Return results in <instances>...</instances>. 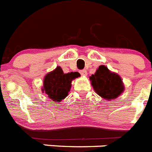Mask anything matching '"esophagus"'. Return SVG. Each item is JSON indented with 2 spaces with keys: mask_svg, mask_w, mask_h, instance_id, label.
I'll list each match as a JSON object with an SVG mask.
<instances>
[{
  "mask_svg": "<svg viewBox=\"0 0 152 152\" xmlns=\"http://www.w3.org/2000/svg\"><path fill=\"white\" fill-rule=\"evenodd\" d=\"M80 74L82 75L83 76H86L87 75V71L86 69H83V70L80 71Z\"/></svg>",
  "mask_w": 152,
  "mask_h": 152,
  "instance_id": "esophagus-1",
  "label": "esophagus"
}]
</instances>
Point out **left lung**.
Wrapping results in <instances>:
<instances>
[{
	"label": "left lung",
	"mask_w": 152,
	"mask_h": 152,
	"mask_svg": "<svg viewBox=\"0 0 152 152\" xmlns=\"http://www.w3.org/2000/svg\"><path fill=\"white\" fill-rule=\"evenodd\" d=\"M89 80L95 92L106 101L116 99L125 89L122 78L104 65L99 66Z\"/></svg>",
	"instance_id": "obj_1"
}]
</instances>
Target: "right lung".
Instances as JSON below:
<instances>
[{"mask_svg": "<svg viewBox=\"0 0 152 152\" xmlns=\"http://www.w3.org/2000/svg\"><path fill=\"white\" fill-rule=\"evenodd\" d=\"M79 76L78 72L64 73L61 66H57L44 77L42 92L47 94L48 97L54 102H61L69 94L72 81Z\"/></svg>", "mask_w": 152, "mask_h": 152, "instance_id": "obj_1", "label": "right lung"}]
</instances>
